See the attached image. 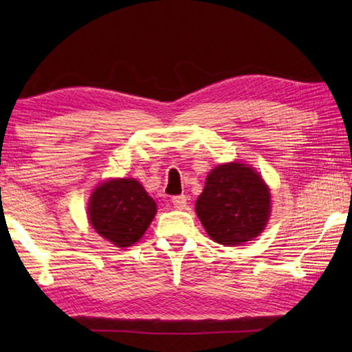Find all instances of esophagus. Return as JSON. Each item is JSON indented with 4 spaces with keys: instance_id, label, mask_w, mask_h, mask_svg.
I'll list each match as a JSON object with an SVG mask.
<instances>
[{
    "instance_id": "obj_1",
    "label": "esophagus",
    "mask_w": 352,
    "mask_h": 352,
    "mask_svg": "<svg viewBox=\"0 0 352 352\" xmlns=\"http://www.w3.org/2000/svg\"><path fill=\"white\" fill-rule=\"evenodd\" d=\"M186 204H188L186 195H174V197H172V205H174L177 210H184V208H186Z\"/></svg>"
}]
</instances>
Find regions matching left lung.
<instances>
[{"label":"left lung","mask_w":352,"mask_h":352,"mask_svg":"<svg viewBox=\"0 0 352 352\" xmlns=\"http://www.w3.org/2000/svg\"><path fill=\"white\" fill-rule=\"evenodd\" d=\"M195 212L212 241L241 245L258 236L269 220V188L250 166L220 164L208 174Z\"/></svg>","instance_id":"obj_1"}]
</instances>
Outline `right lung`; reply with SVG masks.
Masks as SVG:
<instances>
[{
    "mask_svg": "<svg viewBox=\"0 0 352 352\" xmlns=\"http://www.w3.org/2000/svg\"><path fill=\"white\" fill-rule=\"evenodd\" d=\"M157 214V205L133 178L109 180L94 189L88 206L90 223L116 247L138 242Z\"/></svg>",
    "mask_w": 352,
    "mask_h": 352,
    "instance_id": "obj_1",
    "label": "right lung"
}]
</instances>
